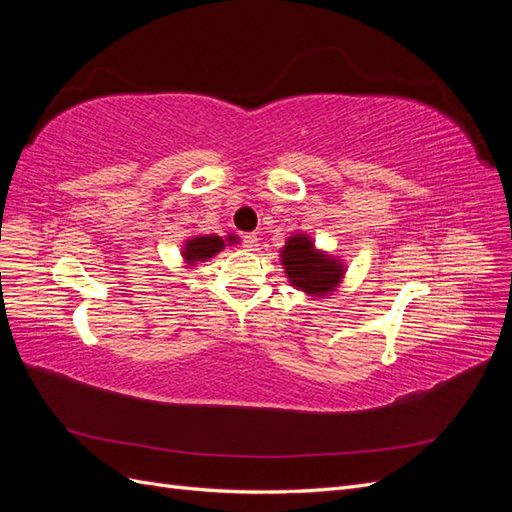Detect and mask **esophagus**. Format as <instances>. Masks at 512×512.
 <instances>
[{
  "mask_svg": "<svg viewBox=\"0 0 512 512\" xmlns=\"http://www.w3.org/2000/svg\"><path fill=\"white\" fill-rule=\"evenodd\" d=\"M243 247L247 252H254V250H258V237L254 235V232H250V235H245L243 237Z\"/></svg>",
  "mask_w": 512,
  "mask_h": 512,
  "instance_id": "obj_1",
  "label": "esophagus"
}]
</instances>
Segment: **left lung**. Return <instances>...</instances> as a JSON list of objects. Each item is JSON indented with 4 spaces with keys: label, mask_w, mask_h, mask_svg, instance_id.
I'll return each mask as SVG.
<instances>
[{
    "label": "left lung",
    "mask_w": 512,
    "mask_h": 512,
    "mask_svg": "<svg viewBox=\"0 0 512 512\" xmlns=\"http://www.w3.org/2000/svg\"><path fill=\"white\" fill-rule=\"evenodd\" d=\"M282 265L288 280L312 297H324L337 288L344 277V265L333 256L318 252L307 235H294L282 250Z\"/></svg>",
    "instance_id": "obj_1"
}]
</instances>
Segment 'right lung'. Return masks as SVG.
Instances as JSON below:
<instances>
[{"label":"right lung","instance_id":"obj_1","mask_svg":"<svg viewBox=\"0 0 512 512\" xmlns=\"http://www.w3.org/2000/svg\"><path fill=\"white\" fill-rule=\"evenodd\" d=\"M239 237L235 235H228V243H237ZM222 237L218 235H205V237H194L190 241H185L183 247V258L190 262V265H196V262H205L207 258L215 256L220 250H224V243Z\"/></svg>","mask_w":512,"mask_h":512}]
</instances>
